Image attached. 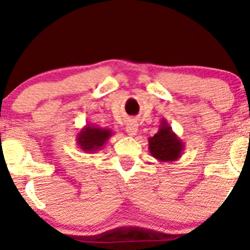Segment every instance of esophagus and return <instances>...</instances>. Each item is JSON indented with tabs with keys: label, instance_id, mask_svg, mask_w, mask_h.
Masks as SVG:
<instances>
[{
	"label": "esophagus",
	"instance_id": "esophagus-1",
	"mask_svg": "<svg viewBox=\"0 0 250 250\" xmlns=\"http://www.w3.org/2000/svg\"><path fill=\"white\" fill-rule=\"evenodd\" d=\"M125 132H127L128 135H130V137H134V135H137V133H138L137 121H134V120L128 121L127 125H125Z\"/></svg>",
	"mask_w": 250,
	"mask_h": 250
}]
</instances>
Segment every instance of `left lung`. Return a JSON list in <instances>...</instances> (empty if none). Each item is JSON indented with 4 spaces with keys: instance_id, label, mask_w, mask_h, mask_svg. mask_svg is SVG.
<instances>
[{
    "instance_id": "8db88e82",
    "label": "left lung",
    "mask_w": 250,
    "mask_h": 250,
    "mask_svg": "<svg viewBox=\"0 0 250 250\" xmlns=\"http://www.w3.org/2000/svg\"><path fill=\"white\" fill-rule=\"evenodd\" d=\"M148 150L158 162H175L183 155L185 145L163 118L158 132L148 138Z\"/></svg>"
}]
</instances>
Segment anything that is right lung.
<instances>
[{
  "mask_svg": "<svg viewBox=\"0 0 250 250\" xmlns=\"http://www.w3.org/2000/svg\"><path fill=\"white\" fill-rule=\"evenodd\" d=\"M113 132L107 128L98 127L95 125H85L77 134L76 141L78 147L88 153L102 150L103 146L110 139Z\"/></svg>",
  "mask_w": 250,
  "mask_h": 250,
  "instance_id": "1",
  "label": "right lung"
}]
</instances>
